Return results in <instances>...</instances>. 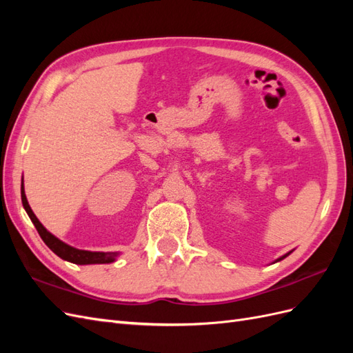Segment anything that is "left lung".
<instances>
[{
  "mask_svg": "<svg viewBox=\"0 0 353 353\" xmlns=\"http://www.w3.org/2000/svg\"><path fill=\"white\" fill-rule=\"evenodd\" d=\"M288 254H290V253H287V254H284V256H281V258L279 259V261H281V259H284L285 258V256H288Z\"/></svg>",
  "mask_w": 353,
  "mask_h": 353,
  "instance_id": "1",
  "label": "left lung"
}]
</instances>
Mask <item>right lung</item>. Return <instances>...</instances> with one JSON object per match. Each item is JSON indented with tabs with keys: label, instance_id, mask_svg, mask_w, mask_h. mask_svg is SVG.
Instances as JSON below:
<instances>
[{
	"label": "right lung",
	"instance_id": "right-lung-1",
	"mask_svg": "<svg viewBox=\"0 0 353 353\" xmlns=\"http://www.w3.org/2000/svg\"><path fill=\"white\" fill-rule=\"evenodd\" d=\"M22 203H23V208L26 209L28 215L30 218V221L34 222V225L38 231V234L41 236V239L44 240V243L48 245V248L54 252L59 258L65 259L68 262L72 263H78V265H90V263H110L114 261L116 258V253H104V252H88V250H79V249H74L72 245L66 244L60 241L57 237L52 236L51 232H48L44 225L38 221V218L35 216V213L32 212L29 203L26 200L25 196V190H23V184H22Z\"/></svg>",
	"mask_w": 353,
	"mask_h": 353
}]
</instances>
